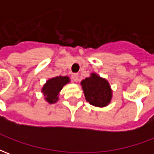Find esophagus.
<instances>
[{
  "label": "esophagus",
  "mask_w": 154,
  "mask_h": 154,
  "mask_svg": "<svg viewBox=\"0 0 154 154\" xmlns=\"http://www.w3.org/2000/svg\"><path fill=\"white\" fill-rule=\"evenodd\" d=\"M72 80L74 81V82H78V74L77 73H74L72 75Z\"/></svg>",
  "instance_id": "1"
}]
</instances>
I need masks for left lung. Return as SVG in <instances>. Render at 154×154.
<instances>
[{
  "label": "left lung",
  "mask_w": 154,
  "mask_h": 154,
  "mask_svg": "<svg viewBox=\"0 0 154 154\" xmlns=\"http://www.w3.org/2000/svg\"><path fill=\"white\" fill-rule=\"evenodd\" d=\"M82 89L87 102L96 107H106L111 101L113 91L109 82L96 72L81 82Z\"/></svg>",
  "instance_id": "1"
}]
</instances>
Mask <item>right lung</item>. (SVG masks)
Returning a JSON list of instances; mask_svg holds the SVG:
<instances>
[{"label": "right lung", "mask_w": 154, "mask_h": 154, "mask_svg": "<svg viewBox=\"0 0 154 154\" xmlns=\"http://www.w3.org/2000/svg\"><path fill=\"white\" fill-rule=\"evenodd\" d=\"M70 77L67 76H57L46 81L41 89L44 100L48 103L54 104L59 100V94L63 87L70 82Z\"/></svg>", "instance_id": "1"}]
</instances>
